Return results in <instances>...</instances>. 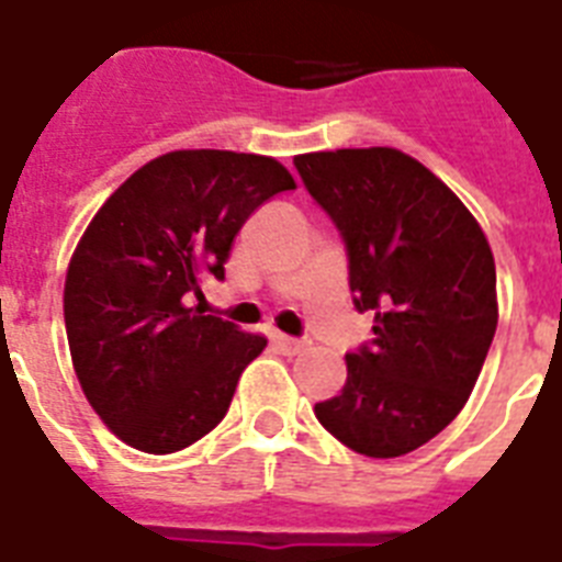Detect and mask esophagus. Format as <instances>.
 <instances>
[{
  "mask_svg": "<svg viewBox=\"0 0 562 562\" xmlns=\"http://www.w3.org/2000/svg\"><path fill=\"white\" fill-rule=\"evenodd\" d=\"M273 344L282 356H300L306 350V341H297V338H289V335H273Z\"/></svg>",
  "mask_w": 562,
  "mask_h": 562,
  "instance_id": "obj_1",
  "label": "esophagus"
}]
</instances>
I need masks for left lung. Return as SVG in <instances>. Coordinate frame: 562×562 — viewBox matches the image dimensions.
<instances>
[{"label": "left lung", "mask_w": 562, "mask_h": 562, "mask_svg": "<svg viewBox=\"0 0 562 562\" xmlns=\"http://www.w3.org/2000/svg\"><path fill=\"white\" fill-rule=\"evenodd\" d=\"M294 166L347 241L356 306L375 312L373 341L347 356V384L317 402V419L368 458L414 452L461 414L496 335L487 236L400 148L297 154Z\"/></svg>", "instance_id": "obj_1"}]
</instances>
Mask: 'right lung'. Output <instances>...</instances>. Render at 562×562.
<instances>
[{
    "instance_id": "obj_1",
    "label": "right lung",
    "mask_w": 562,
    "mask_h": 562,
    "mask_svg": "<svg viewBox=\"0 0 562 562\" xmlns=\"http://www.w3.org/2000/svg\"><path fill=\"white\" fill-rule=\"evenodd\" d=\"M294 187L273 157L192 148L145 162L92 215L66 268V338L83 396L122 443L171 454L224 419L268 338L189 297L224 280L250 212Z\"/></svg>"
}]
</instances>
